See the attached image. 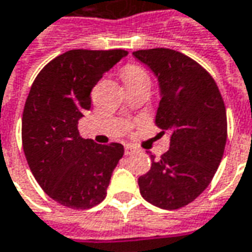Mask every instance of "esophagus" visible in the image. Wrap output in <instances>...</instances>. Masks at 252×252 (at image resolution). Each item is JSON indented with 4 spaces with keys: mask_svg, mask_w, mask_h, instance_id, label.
Wrapping results in <instances>:
<instances>
[{
    "mask_svg": "<svg viewBox=\"0 0 252 252\" xmlns=\"http://www.w3.org/2000/svg\"><path fill=\"white\" fill-rule=\"evenodd\" d=\"M136 153V147L130 146V144H126L125 146V155H131V154Z\"/></svg>",
    "mask_w": 252,
    "mask_h": 252,
    "instance_id": "34e87169",
    "label": "esophagus"
}]
</instances>
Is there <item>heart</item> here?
Masks as SVG:
<instances>
[{
  "label": "heart",
  "mask_w": 252,
  "mask_h": 252,
  "mask_svg": "<svg viewBox=\"0 0 252 252\" xmlns=\"http://www.w3.org/2000/svg\"><path fill=\"white\" fill-rule=\"evenodd\" d=\"M140 76L147 75L141 67L136 66V65H130V66L125 67V70H123V80H125V82L131 80V79H136V77H140Z\"/></svg>",
  "instance_id": "obj_1"
}]
</instances>
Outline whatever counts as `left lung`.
Returning a JSON list of instances; mask_svg holds the SVG:
<instances>
[{
    "label": "left lung",
    "mask_w": 252,
    "mask_h": 252,
    "mask_svg": "<svg viewBox=\"0 0 252 252\" xmlns=\"http://www.w3.org/2000/svg\"><path fill=\"white\" fill-rule=\"evenodd\" d=\"M159 84L155 123L169 134V150L138 177L143 198L162 209L190 204L211 183L223 157L227 122L217 83L182 52L153 48L133 52Z\"/></svg>",
    "instance_id": "left-lung-1"
}]
</instances>
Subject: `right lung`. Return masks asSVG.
<instances>
[{
    "mask_svg": "<svg viewBox=\"0 0 252 252\" xmlns=\"http://www.w3.org/2000/svg\"><path fill=\"white\" fill-rule=\"evenodd\" d=\"M129 52L70 50L37 75L22 118L29 168L45 193L61 205L89 209L105 198L122 144L83 138L77 125L91 108V90Z\"/></svg>",
    "mask_w": 252,
    "mask_h": 252,
    "instance_id": "right-lung-1",
    "label": "right lung"
}]
</instances>
